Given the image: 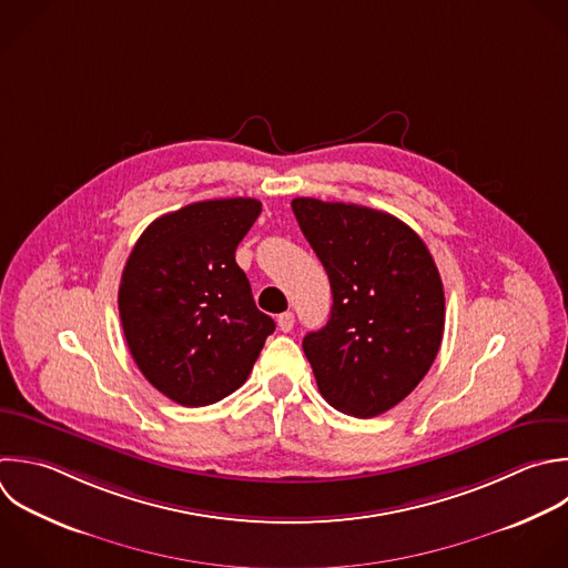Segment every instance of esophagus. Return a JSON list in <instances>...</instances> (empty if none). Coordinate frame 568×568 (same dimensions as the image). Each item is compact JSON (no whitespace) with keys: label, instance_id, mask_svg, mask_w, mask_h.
I'll list each match as a JSON object with an SVG mask.
<instances>
[{"label":"esophagus","instance_id":"1","mask_svg":"<svg viewBox=\"0 0 568 568\" xmlns=\"http://www.w3.org/2000/svg\"><path fill=\"white\" fill-rule=\"evenodd\" d=\"M293 324H295V315H293L291 311L277 315V326H280L282 333H291V331H293Z\"/></svg>","mask_w":568,"mask_h":568}]
</instances>
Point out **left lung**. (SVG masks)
Returning <instances> with one entry per match:
<instances>
[{
    "instance_id": "left-lung-1",
    "label": "left lung",
    "mask_w": 568,
    "mask_h": 568,
    "mask_svg": "<svg viewBox=\"0 0 568 568\" xmlns=\"http://www.w3.org/2000/svg\"><path fill=\"white\" fill-rule=\"evenodd\" d=\"M297 224L326 268L333 306L302 348L322 397L353 417L399 404L428 373L444 333V288L422 237L397 217L295 197Z\"/></svg>"
}]
</instances>
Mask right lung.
Wrapping results in <instances>:
<instances>
[{
  "label": "right lung",
  "mask_w": 568,
  "mask_h": 568,
  "mask_svg": "<svg viewBox=\"0 0 568 568\" xmlns=\"http://www.w3.org/2000/svg\"><path fill=\"white\" fill-rule=\"evenodd\" d=\"M262 204L206 200L158 217L133 246L120 282V320L144 377L182 406L237 390L275 331L255 306L235 248Z\"/></svg>",
  "instance_id": "obj_1"
}]
</instances>
